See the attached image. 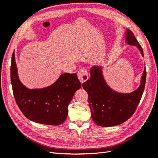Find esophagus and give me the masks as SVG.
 Instances as JSON below:
<instances>
[{
    "mask_svg": "<svg viewBox=\"0 0 158 158\" xmlns=\"http://www.w3.org/2000/svg\"><path fill=\"white\" fill-rule=\"evenodd\" d=\"M78 78L81 83H84L89 79L88 71L86 69H80L78 72Z\"/></svg>",
    "mask_w": 158,
    "mask_h": 158,
    "instance_id": "obj_1",
    "label": "esophagus"
}]
</instances>
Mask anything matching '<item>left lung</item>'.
I'll return each mask as SVG.
<instances>
[{
	"mask_svg": "<svg viewBox=\"0 0 158 158\" xmlns=\"http://www.w3.org/2000/svg\"><path fill=\"white\" fill-rule=\"evenodd\" d=\"M126 42L139 48L143 57V51L135 35L129 29L126 30ZM146 70L143 71L141 85L130 93H121L111 89L106 82L101 66H93L90 78L82 84L89 95L88 102L91 117L95 123L103 127L121 124L135 113L144 91Z\"/></svg>",
	"mask_w": 158,
	"mask_h": 158,
	"instance_id": "1",
	"label": "left lung"
}]
</instances>
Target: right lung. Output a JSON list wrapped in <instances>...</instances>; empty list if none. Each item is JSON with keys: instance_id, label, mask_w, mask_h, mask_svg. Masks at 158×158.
Here are the masks:
<instances>
[{"instance_id": "1", "label": "right lung", "mask_w": 158, "mask_h": 158, "mask_svg": "<svg viewBox=\"0 0 158 158\" xmlns=\"http://www.w3.org/2000/svg\"><path fill=\"white\" fill-rule=\"evenodd\" d=\"M10 81L16 103L23 114L39 124L57 126L68 117V107L81 83L75 73H63L51 86L29 89L19 79L15 51L10 65Z\"/></svg>"}]
</instances>
